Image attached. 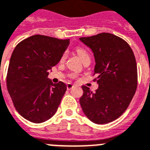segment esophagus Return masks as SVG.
<instances>
[{
  "label": "esophagus",
  "mask_w": 150,
  "mask_h": 150,
  "mask_svg": "<svg viewBox=\"0 0 150 150\" xmlns=\"http://www.w3.org/2000/svg\"><path fill=\"white\" fill-rule=\"evenodd\" d=\"M74 87V85L72 84V83H68L67 84V90L72 89V88H73Z\"/></svg>",
  "instance_id": "esophagus-1"
}]
</instances>
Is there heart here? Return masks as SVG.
<instances>
[{
    "mask_svg": "<svg viewBox=\"0 0 150 150\" xmlns=\"http://www.w3.org/2000/svg\"><path fill=\"white\" fill-rule=\"evenodd\" d=\"M76 52H77V54L79 55V56L81 57V59L83 60L87 58H90V54L89 52H87V50H85L84 48L83 47H77L76 48ZM67 57V52H64L63 55L61 57V60H64Z\"/></svg>",
    "mask_w": 150,
    "mask_h": 150,
    "instance_id": "b5f03b06",
    "label": "heart"
}]
</instances>
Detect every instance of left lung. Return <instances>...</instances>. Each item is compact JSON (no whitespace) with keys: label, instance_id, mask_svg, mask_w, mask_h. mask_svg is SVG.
<instances>
[{"label":"left lung","instance_id":"obj_1","mask_svg":"<svg viewBox=\"0 0 150 150\" xmlns=\"http://www.w3.org/2000/svg\"><path fill=\"white\" fill-rule=\"evenodd\" d=\"M91 49L95 59L92 92L82 86L80 104L83 113L96 124H106L119 118L129 107L137 88V66L133 51L124 39L103 32L80 38Z\"/></svg>","mask_w":150,"mask_h":150}]
</instances>
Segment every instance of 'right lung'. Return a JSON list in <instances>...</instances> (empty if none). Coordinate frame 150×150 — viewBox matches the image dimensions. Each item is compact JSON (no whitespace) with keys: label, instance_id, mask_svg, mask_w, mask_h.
<instances>
[{"label":"right lung","instance_id":"obj_1","mask_svg":"<svg viewBox=\"0 0 150 150\" xmlns=\"http://www.w3.org/2000/svg\"><path fill=\"white\" fill-rule=\"evenodd\" d=\"M69 39L35 35L16 45L11 57L7 88L17 111L34 123L49 120L58 109L67 85L53 83L49 71L61 59Z\"/></svg>","mask_w":150,"mask_h":150}]
</instances>
